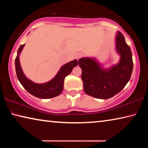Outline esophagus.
<instances>
[{
	"mask_svg": "<svg viewBox=\"0 0 148 148\" xmlns=\"http://www.w3.org/2000/svg\"><path fill=\"white\" fill-rule=\"evenodd\" d=\"M84 56V54L83 53H78L77 55V59L78 60L79 59L81 58V57H82Z\"/></svg>",
	"mask_w": 148,
	"mask_h": 148,
	"instance_id": "34e87169",
	"label": "esophagus"
}]
</instances>
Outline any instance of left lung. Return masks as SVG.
<instances>
[{"label": "left lung", "mask_w": 148, "mask_h": 148, "mask_svg": "<svg viewBox=\"0 0 148 148\" xmlns=\"http://www.w3.org/2000/svg\"><path fill=\"white\" fill-rule=\"evenodd\" d=\"M116 49L120 60L109 69H103L95 58L83 57L79 59L86 94L97 99H110L121 91L128 83L133 69L132 52L119 31L116 36Z\"/></svg>", "instance_id": "obj_1"}]
</instances>
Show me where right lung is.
I'll use <instances>...</instances> for the list:
<instances>
[{"instance_id": "right-lung-1", "label": "right lung", "mask_w": 148, "mask_h": 148, "mask_svg": "<svg viewBox=\"0 0 148 148\" xmlns=\"http://www.w3.org/2000/svg\"><path fill=\"white\" fill-rule=\"evenodd\" d=\"M24 46L25 44H23L19 47L15 60L17 77L20 83L30 94L38 98L46 99L58 96L63 90L65 77L68 76L72 72V69L77 66V60L75 59L62 66L56 76L50 81L44 84H36L27 78L22 71L19 62V55Z\"/></svg>"}]
</instances>
